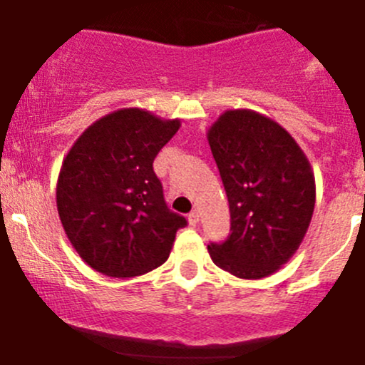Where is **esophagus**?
<instances>
[{"label":"esophagus","instance_id":"34e87169","mask_svg":"<svg viewBox=\"0 0 365 365\" xmlns=\"http://www.w3.org/2000/svg\"><path fill=\"white\" fill-rule=\"evenodd\" d=\"M199 217H201V215H199L197 210H192V212L189 213V222H190V224H192V225H195V224H197V222H199Z\"/></svg>","mask_w":365,"mask_h":365}]
</instances>
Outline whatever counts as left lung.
I'll return each mask as SVG.
<instances>
[{
    "mask_svg": "<svg viewBox=\"0 0 365 365\" xmlns=\"http://www.w3.org/2000/svg\"><path fill=\"white\" fill-rule=\"evenodd\" d=\"M231 212V234L208 245L237 278L276 273L297 252L314 210V175L297 141L273 118L227 110L206 133Z\"/></svg>",
    "mask_w": 365,
    "mask_h": 365,
    "instance_id": "obj_1",
    "label": "left lung"
}]
</instances>
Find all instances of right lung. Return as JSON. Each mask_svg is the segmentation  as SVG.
<instances>
[{
    "label": "right lung",
    "instance_id": "1",
    "mask_svg": "<svg viewBox=\"0 0 365 365\" xmlns=\"http://www.w3.org/2000/svg\"><path fill=\"white\" fill-rule=\"evenodd\" d=\"M180 129L147 110L122 108L89 125L64 157L61 224L92 269L131 278L166 262L187 220L166 206L153 159Z\"/></svg>",
    "mask_w": 365,
    "mask_h": 365
}]
</instances>
